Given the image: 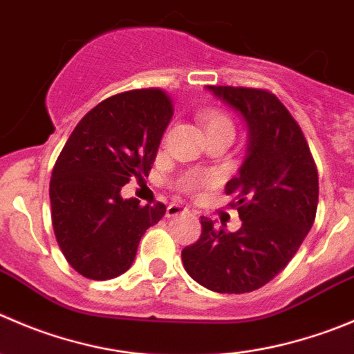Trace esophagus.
<instances>
[{
	"label": "esophagus",
	"mask_w": 354,
	"mask_h": 354,
	"mask_svg": "<svg viewBox=\"0 0 354 354\" xmlns=\"http://www.w3.org/2000/svg\"><path fill=\"white\" fill-rule=\"evenodd\" d=\"M184 212H187V208L183 207V205H180V203H170L167 207V217L168 218H170V217H177V215L184 214Z\"/></svg>",
	"instance_id": "1"
}]
</instances>
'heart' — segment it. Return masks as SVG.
<instances>
[{
  "instance_id": "obj_1",
  "label": "heart",
  "mask_w": 354,
  "mask_h": 354,
  "mask_svg": "<svg viewBox=\"0 0 354 354\" xmlns=\"http://www.w3.org/2000/svg\"><path fill=\"white\" fill-rule=\"evenodd\" d=\"M200 121L203 123L207 132H212V130H230V132H234L233 121H231V118L227 116V114L222 113V111H203V113L200 114ZM214 183V175L205 174V171H191V174H186L183 179H180L179 186L180 189H184L186 193H194V191H198L200 187L212 186Z\"/></svg>"
}]
</instances>
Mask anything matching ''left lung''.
<instances>
[{
	"label": "left lung",
	"instance_id": "8db88e82",
	"mask_svg": "<svg viewBox=\"0 0 354 354\" xmlns=\"http://www.w3.org/2000/svg\"><path fill=\"white\" fill-rule=\"evenodd\" d=\"M208 90L243 116L247 158L225 184L241 227L227 233L201 217L196 243L183 250L187 274L208 290L245 294L271 281L297 254L318 207V170L301 127L268 90Z\"/></svg>",
	"mask_w": 354,
	"mask_h": 354
}]
</instances>
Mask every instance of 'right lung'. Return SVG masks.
Instances as JSON below:
<instances>
[{"mask_svg": "<svg viewBox=\"0 0 354 354\" xmlns=\"http://www.w3.org/2000/svg\"><path fill=\"white\" fill-rule=\"evenodd\" d=\"M171 114L161 88L118 93L88 111L60 151L50 179L53 231L71 268L88 280L123 274L165 215L163 203L123 200L121 187L149 175Z\"/></svg>", "mask_w": 354, "mask_h": 354, "instance_id": "add662e5", "label": "right lung"}]
</instances>
